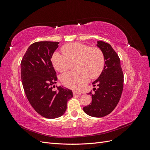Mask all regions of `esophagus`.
Here are the masks:
<instances>
[{
    "mask_svg": "<svg viewBox=\"0 0 150 150\" xmlns=\"http://www.w3.org/2000/svg\"><path fill=\"white\" fill-rule=\"evenodd\" d=\"M73 94H74V96H76V95H81V93L77 92V91H73Z\"/></svg>",
    "mask_w": 150,
    "mask_h": 150,
    "instance_id": "1",
    "label": "esophagus"
}]
</instances>
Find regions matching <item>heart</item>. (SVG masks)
Returning <instances> with one entry per match:
<instances>
[{"label": "heart", "mask_w": 150, "mask_h": 150, "mask_svg": "<svg viewBox=\"0 0 150 150\" xmlns=\"http://www.w3.org/2000/svg\"><path fill=\"white\" fill-rule=\"evenodd\" d=\"M64 54L55 52L52 64L59 72L69 69L71 62L76 61L75 67L78 71L62 74L61 81L67 87L78 90L91 78H96L101 73L104 64V55L98 47H90L79 42L67 44L61 49Z\"/></svg>", "instance_id": "heart-1"}]
</instances>
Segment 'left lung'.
Here are the masks:
<instances>
[{
  "mask_svg": "<svg viewBox=\"0 0 150 150\" xmlns=\"http://www.w3.org/2000/svg\"><path fill=\"white\" fill-rule=\"evenodd\" d=\"M96 46L103 54L104 65L100 76L92 83L98 86L93 88L94 93H89L92 102L83 110L89 116L101 117L110 114L117 106L123 89L124 76L120 57L111 45L99 40Z\"/></svg>",
  "mask_w": 150,
  "mask_h": 150,
  "instance_id": "1",
  "label": "left lung"
}]
</instances>
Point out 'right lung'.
<instances>
[{
    "label": "right lung",
    "instance_id": "obj_1",
    "mask_svg": "<svg viewBox=\"0 0 150 150\" xmlns=\"http://www.w3.org/2000/svg\"><path fill=\"white\" fill-rule=\"evenodd\" d=\"M58 42L40 41L31 44L22 58L21 79L31 106L40 115L54 119L64 114L67 102L73 94L61 86L54 91L52 86L57 78L51 62Z\"/></svg>",
    "mask_w": 150,
    "mask_h": 150
}]
</instances>
